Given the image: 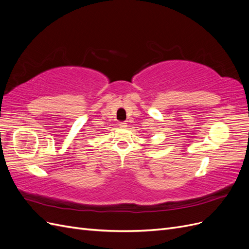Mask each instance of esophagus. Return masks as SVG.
Instances as JSON below:
<instances>
[{"label": "esophagus", "instance_id": "34e87169", "mask_svg": "<svg viewBox=\"0 0 249 249\" xmlns=\"http://www.w3.org/2000/svg\"><path fill=\"white\" fill-rule=\"evenodd\" d=\"M119 126L122 127V129H125V127L127 126V124H126V123H120V124H119Z\"/></svg>", "mask_w": 249, "mask_h": 249}]
</instances>
